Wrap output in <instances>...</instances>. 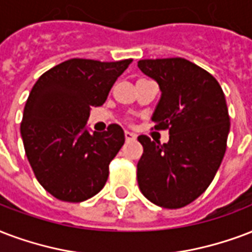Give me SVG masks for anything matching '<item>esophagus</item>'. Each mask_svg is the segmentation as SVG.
<instances>
[{
  "mask_svg": "<svg viewBox=\"0 0 252 252\" xmlns=\"http://www.w3.org/2000/svg\"><path fill=\"white\" fill-rule=\"evenodd\" d=\"M124 136H126V141H133V140H136V134L132 133V132H128V130H126Z\"/></svg>",
  "mask_w": 252,
  "mask_h": 252,
  "instance_id": "34e87169",
  "label": "esophagus"
}]
</instances>
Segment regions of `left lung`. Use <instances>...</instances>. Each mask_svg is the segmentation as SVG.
Returning a JSON list of instances; mask_svg holds the SVG:
<instances>
[{"instance_id": "obj_1", "label": "left lung", "mask_w": 252, "mask_h": 252, "mask_svg": "<svg viewBox=\"0 0 252 252\" xmlns=\"http://www.w3.org/2000/svg\"><path fill=\"white\" fill-rule=\"evenodd\" d=\"M137 66L160 87L155 128L169 129L165 144L137 137L144 148L139 188L157 206L184 207L207 189L224 156L230 130L224 94L213 75L184 58L143 59Z\"/></svg>"}]
</instances>
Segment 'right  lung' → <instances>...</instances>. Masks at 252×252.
<instances>
[{
    "mask_svg": "<svg viewBox=\"0 0 252 252\" xmlns=\"http://www.w3.org/2000/svg\"><path fill=\"white\" fill-rule=\"evenodd\" d=\"M130 62L75 58L46 71L34 84L21 136L36 180L55 198L82 202L104 188L109 162L126 136L118 124L91 133L87 120L91 107L104 104Z\"/></svg>",
    "mask_w": 252,
    "mask_h": 252,
    "instance_id": "1",
    "label": "right lung"
}]
</instances>
